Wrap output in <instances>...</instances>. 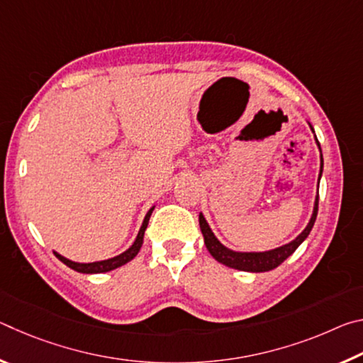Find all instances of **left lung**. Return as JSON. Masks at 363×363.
I'll return each instance as SVG.
<instances>
[{"mask_svg":"<svg viewBox=\"0 0 363 363\" xmlns=\"http://www.w3.org/2000/svg\"><path fill=\"white\" fill-rule=\"evenodd\" d=\"M311 130H312V133H314V128L311 126ZM315 143L318 145V149H320V144H318L317 138H315ZM322 171H323V158H322V150H320V174H318V182H320ZM317 211H318V195H317L315 203H314V211H312L311 220H309V224L306 225V229L290 243H286V245H284V247H279L275 250L262 251V253H242V251L229 250L227 247H224V245L220 243L216 237H214L213 230L210 229V225H208L206 219L201 213L199 216V220H200V229H201V233H203L206 248L218 262L224 264V266H227V267L245 270V272H267V270L279 267L280 264L284 262L288 256H291L294 251H296L299 245L306 240L307 235H309L312 230V227H314Z\"/></svg>","mask_w":363,"mask_h":363,"instance_id":"1","label":"left lung"}]
</instances>
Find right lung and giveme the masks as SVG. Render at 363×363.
Listing matches in <instances>:
<instances>
[{"instance_id":"1","label":"right lung","mask_w":363,"mask_h":363,"mask_svg":"<svg viewBox=\"0 0 363 363\" xmlns=\"http://www.w3.org/2000/svg\"><path fill=\"white\" fill-rule=\"evenodd\" d=\"M153 208H155V206H152L150 210L147 211L145 218H144V223H143V225H140L136 240H134V243L125 251V253H121V255L115 256V257H110V259L96 261V262H75V261L67 259V257H64V256H60L59 253H56V251H54V255H56L59 259L65 264V266H69L70 269L77 270V272H82V274H102V272H108V270H113L116 267H121L123 264L130 262L133 257H136L140 247H143L144 232L147 229V225H149V219L152 216Z\"/></svg>"}]
</instances>
